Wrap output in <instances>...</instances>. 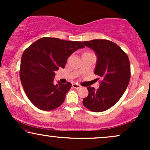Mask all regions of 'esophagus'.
Wrapping results in <instances>:
<instances>
[{"label": "esophagus", "mask_w": 150, "mask_h": 150, "mask_svg": "<svg viewBox=\"0 0 150 150\" xmlns=\"http://www.w3.org/2000/svg\"><path fill=\"white\" fill-rule=\"evenodd\" d=\"M73 87L75 89H80L81 88V86L80 85H78V84H73Z\"/></svg>", "instance_id": "obj_1"}]
</instances>
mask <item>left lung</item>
<instances>
[{
    "label": "left lung",
    "mask_w": 150,
    "mask_h": 150,
    "mask_svg": "<svg viewBox=\"0 0 150 150\" xmlns=\"http://www.w3.org/2000/svg\"><path fill=\"white\" fill-rule=\"evenodd\" d=\"M97 54L94 74L102 78L99 89L87 87L89 94L83 105L94 112H102L120 99L130 78V65L127 54L116 44L106 39L82 42Z\"/></svg>",
    "instance_id": "obj_1"
}]
</instances>
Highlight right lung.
Instances as JSON below:
<instances>
[{
    "label": "right lung",
    "mask_w": 150,
    "mask_h": 150,
    "mask_svg": "<svg viewBox=\"0 0 150 150\" xmlns=\"http://www.w3.org/2000/svg\"><path fill=\"white\" fill-rule=\"evenodd\" d=\"M82 42L43 37L24 51L20 76L26 95L38 108L51 111L63 104L72 84H53L55 72L64 68L67 60Z\"/></svg>",
    "instance_id": "obj_1"
}]
</instances>
